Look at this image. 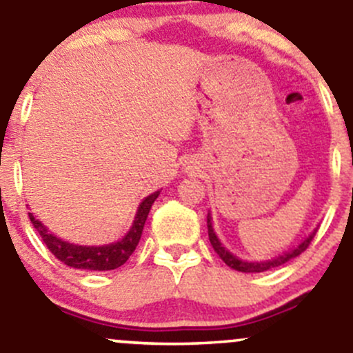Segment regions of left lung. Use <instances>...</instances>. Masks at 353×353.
<instances>
[{
	"mask_svg": "<svg viewBox=\"0 0 353 353\" xmlns=\"http://www.w3.org/2000/svg\"><path fill=\"white\" fill-rule=\"evenodd\" d=\"M206 223H208V237H210V243H212L213 249L216 251V254L222 258V261L225 263L227 266H230V268L237 270V272H243V273H261V272H266V270H272V268H276V266L283 265V263L290 261L292 258H295V256H299L301 252H304L305 249L309 248V244H311V241L314 239L316 236V230L311 234V236L307 237V239L304 241V243H301L297 245V248L294 249V251H288L285 254L279 256V258L275 259H270V261H259V263H248V261H243V259L236 258V256L232 254V252L227 251L225 248H223L222 244H220L219 237L215 236V232H213V227H212V219H206Z\"/></svg>",
	"mask_w": 353,
	"mask_h": 353,
	"instance_id": "left-lung-1",
	"label": "left lung"
}]
</instances>
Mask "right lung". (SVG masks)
<instances>
[{
  "instance_id": "1",
  "label": "right lung",
  "mask_w": 353,
  "mask_h": 353,
  "mask_svg": "<svg viewBox=\"0 0 353 353\" xmlns=\"http://www.w3.org/2000/svg\"><path fill=\"white\" fill-rule=\"evenodd\" d=\"M160 191H155L154 194L147 196L141 201L140 208H138L137 216H134L133 227L130 232L126 234L123 241H117L114 244L108 245H74L65 241L58 239L52 236L32 213L30 216L32 225L37 229L39 236L42 237L44 244L48 245L49 251L56 256L61 263L71 266L77 270H94V272H105V270H116L123 266L128 261L131 254L137 249L138 243L141 239V232H143L145 222H147L148 212H150L152 205L159 196Z\"/></svg>"
}]
</instances>
